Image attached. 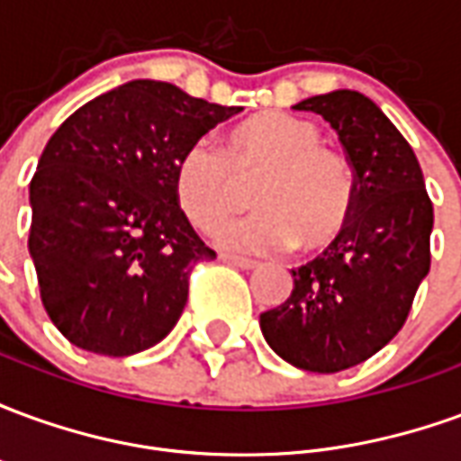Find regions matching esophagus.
Here are the masks:
<instances>
[{"label": "esophagus", "mask_w": 461, "mask_h": 461, "mask_svg": "<svg viewBox=\"0 0 461 461\" xmlns=\"http://www.w3.org/2000/svg\"><path fill=\"white\" fill-rule=\"evenodd\" d=\"M221 261H227V264H234V267H240V269H257L259 267V261L247 259V257H234V254H220Z\"/></svg>", "instance_id": "obj_1"}]
</instances>
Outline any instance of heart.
Masks as SVG:
<instances>
[{"mask_svg": "<svg viewBox=\"0 0 461 461\" xmlns=\"http://www.w3.org/2000/svg\"><path fill=\"white\" fill-rule=\"evenodd\" d=\"M251 202L259 207L221 224L217 241L231 251L329 249L356 214L357 177L346 155L321 145L319 128L267 111L237 122L224 150L192 142L175 162V197L200 231H214L237 202L240 180L258 175Z\"/></svg>", "mask_w": 461, "mask_h": 461, "instance_id": "heart-1", "label": "heart"}]
</instances>
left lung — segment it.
<instances>
[{"label": "left lung", "mask_w": 461, "mask_h": 461, "mask_svg": "<svg viewBox=\"0 0 461 461\" xmlns=\"http://www.w3.org/2000/svg\"><path fill=\"white\" fill-rule=\"evenodd\" d=\"M339 135L357 177L356 214L321 257L291 269L294 291L264 311L271 350L311 373H339L385 348L402 329L429 271L432 202L410 142L357 91H330L296 105Z\"/></svg>", "instance_id": "8db88e82"}]
</instances>
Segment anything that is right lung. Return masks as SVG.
<instances>
[{
  "mask_svg": "<svg viewBox=\"0 0 461 461\" xmlns=\"http://www.w3.org/2000/svg\"><path fill=\"white\" fill-rule=\"evenodd\" d=\"M240 105L131 81L68 115L32 185L29 254L41 301L74 346L132 356L182 316L190 271L217 254L175 197V162Z\"/></svg>",
  "mask_w": 461,
  "mask_h": 461,
  "instance_id": "1",
  "label": "right lung"
}]
</instances>
